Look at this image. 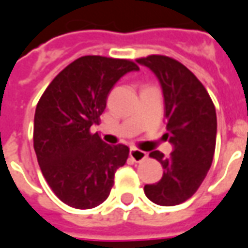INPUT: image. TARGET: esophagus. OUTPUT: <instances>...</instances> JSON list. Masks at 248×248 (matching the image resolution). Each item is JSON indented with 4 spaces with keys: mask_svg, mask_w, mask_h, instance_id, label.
Masks as SVG:
<instances>
[{
    "mask_svg": "<svg viewBox=\"0 0 248 248\" xmlns=\"http://www.w3.org/2000/svg\"><path fill=\"white\" fill-rule=\"evenodd\" d=\"M129 156L132 157L133 161H136V163H140V161H143L145 157H147V152H144L141 149L138 148H131L129 149Z\"/></svg>",
    "mask_w": 248,
    "mask_h": 248,
    "instance_id": "esophagus-1",
    "label": "esophagus"
}]
</instances>
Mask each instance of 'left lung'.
Returning a JSON list of instances; mask_svg holds the SVG:
<instances>
[{
	"label": "left lung",
	"instance_id": "left-lung-1",
	"mask_svg": "<svg viewBox=\"0 0 248 248\" xmlns=\"http://www.w3.org/2000/svg\"><path fill=\"white\" fill-rule=\"evenodd\" d=\"M136 61L149 68L160 82L166 135L173 145L168 157L160 151L149 154L160 161L164 171L157 183L144 186V192L156 204H180L198 191L212 164L217 144L215 105L198 77L176 60L152 54Z\"/></svg>",
	"mask_w": 248,
	"mask_h": 248
}]
</instances>
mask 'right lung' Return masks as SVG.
<instances>
[{"label":"right lung","instance_id":"1","mask_svg":"<svg viewBox=\"0 0 248 248\" xmlns=\"http://www.w3.org/2000/svg\"><path fill=\"white\" fill-rule=\"evenodd\" d=\"M132 71L139 66L129 60L84 56L54 77L37 104L38 166L56 196L73 208L89 210L107 200L115 172L127 161V145L104 143L91 127L100 123L110 89Z\"/></svg>","mask_w":248,"mask_h":248}]
</instances>
